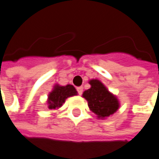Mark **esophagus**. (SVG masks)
Masks as SVG:
<instances>
[{
    "instance_id": "34e87169",
    "label": "esophagus",
    "mask_w": 159,
    "mask_h": 159,
    "mask_svg": "<svg viewBox=\"0 0 159 159\" xmlns=\"http://www.w3.org/2000/svg\"><path fill=\"white\" fill-rule=\"evenodd\" d=\"M77 91H78V93H79L80 95H81L82 93H83V87H77Z\"/></svg>"
}]
</instances>
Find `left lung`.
<instances>
[{"label": "left lung", "instance_id": "1", "mask_svg": "<svg viewBox=\"0 0 159 159\" xmlns=\"http://www.w3.org/2000/svg\"><path fill=\"white\" fill-rule=\"evenodd\" d=\"M89 83L91 88L83 93V97L88 102L91 111L96 114L99 118L113 115L119 107L116 97L108 92L105 86L98 80H92Z\"/></svg>", "mask_w": 159, "mask_h": 159}]
</instances>
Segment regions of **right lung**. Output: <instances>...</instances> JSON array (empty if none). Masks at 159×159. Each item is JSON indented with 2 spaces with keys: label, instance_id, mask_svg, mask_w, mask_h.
Returning a JSON list of instances; mask_svg holds the SVG:
<instances>
[{
  "label": "right lung",
  "instance_id": "right-lung-1",
  "mask_svg": "<svg viewBox=\"0 0 159 159\" xmlns=\"http://www.w3.org/2000/svg\"><path fill=\"white\" fill-rule=\"evenodd\" d=\"M76 94L77 91L72 85H67L65 87L57 85L54 87L53 91L49 94L48 107L50 109H57L62 106L66 98Z\"/></svg>",
  "mask_w": 159,
  "mask_h": 159
}]
</instances>
